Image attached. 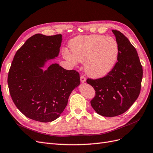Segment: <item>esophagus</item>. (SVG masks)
I'll list each match as a JSON object with an SVG mask.
<instances>
[{
    "label": "esophagus",
    "instance_id": "34e87169",
    "mask_svg": "<svg viewBox=\"0 0 153 153\" xmlns=\"http://www.w3.org/2000/svg\"><path fill=\"white\" fill-rule=\"evenodd\" d=\"M80 81H81V82H82V83H84V82H85V81H86V78H85V76H80Z\"/></svg>",
    "mask_w": 153,
    "mask_h": 153
}]
</instances>
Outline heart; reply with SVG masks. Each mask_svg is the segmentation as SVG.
<instances>
[{"instance_id":"heart-1","label":"heart","mask_w":153,"mask_h":153,"mask_svg":"<svg viewBox=\"0 0 153 153\" xmlns=\"http://www.w3.org/2000/svg\"><path fill=\"white\" fill-rule=\"evenodd\" d=\"M69 47L71 53L64 50V58L73 64L84 62L85 73L94 78L103 77L110 73L119 54L116 39L106 36H77L69 41Z\"/></svg>"}]
</instances>
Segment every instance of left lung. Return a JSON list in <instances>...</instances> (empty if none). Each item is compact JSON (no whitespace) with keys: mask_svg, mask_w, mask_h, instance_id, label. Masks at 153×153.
Here are the masks:
<instances>
[{"mask_svg":"<svg viewBox=\"0 0 153 153\" xmlns=\"http://www.w3.org/2000/svg\"><path fill=\"white\" fill-rule=\"evenodd\" d=\"M119 47L117 62L107 75L87 80L96 96L91 101L99 115L115 117L127 111L139 96L143 70L135 47L121 32L112 30Z\"/></svg>","mask_w":153,"mask_h":153,"instance_id":"left-lung-1","label":"left lung"}]
</instances>
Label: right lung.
<instances>
[{
	"instance_id": "right-lung-1",
	"label": "right lung",
	"mask_w": 153,
	"mask_h": 153,
	"mask_svg": "<svg viewBox=\"0 0 153 153\" xmlns=\"http://www.w3.org/2000/svg\"><path fill=\"white\" fill-rule=\"evenodd\" d=\"M62 35L36 34L18 50L8 73L10 93L18 109L27 117L52 122L63 112L69 95L80 84L75 70L52 64L43 70L48 60L57 57Z\"/></svg>"
}]
</instances>
